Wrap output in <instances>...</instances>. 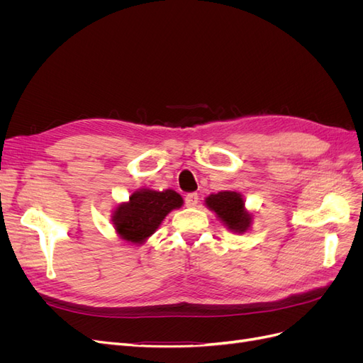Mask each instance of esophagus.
Segmentation results:
<instances>
[{"instance_id":"1","label":"esophagus","mask_w":363,"mask_h":363,"mask_svg":"<svg viewBox=\"0 0 363 363\" xmlns=\"http://www.w3.org/2000/svg\"><path fill=\"white\" fill-rule=\"evenodd\" d=\"M184 203L188 207H195L196 204H199V194L195 192H191L184 196Z\"/></svg>"}]
</instances>
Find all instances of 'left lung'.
I'll use <instances>...</instances> for the list:
<instances>
[{"label":"left lung","mask_w":363,"mask_h":363,"mask_svg":"<svg viewBox=\"0 0 363 363\" xmlns=\"http://www.w3.org/2000/svg\"><path fill=\"white\" fill-rule=\"evenodd\" d=\"M204 204L208 211H212L216 215V218L230 232L242 235L251 228L255 215L247 211L242 194L235 191L211 194L204 199Z\"/></svg>","instance_id":"8db88e82"}]
</instances>
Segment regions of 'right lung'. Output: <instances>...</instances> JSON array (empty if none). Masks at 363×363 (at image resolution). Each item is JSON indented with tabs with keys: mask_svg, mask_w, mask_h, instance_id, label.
<instances>
[{
	"mask_svg": "<svg viewBox=\"0 0 363 363\" xmlns=\"http://www.w3.org/2000/svg\"><path fill=\"white\" fill-rule=\"evenodd\" d=\"M182 206V195L172 189L140 188L130 195L128 201L119 203L115 207L112 224L121 239L140 245L156 233L169 212Z\"/></svg>",
	"mask_w": 363,
	"mask_h": 363,
	"instance_id": "1",
	"label": "right lung"
}]
</instances>
